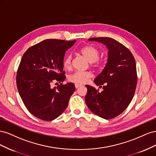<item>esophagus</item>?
Listing matches in <instances>:
<instances>
[{
	"mask_svg": "<svg viewBox=\"0 0 156 156\" xmlns=\"http://www.w3.org/2000/svg\"><path fill=\"white\" fill-rule=\"evenodd\" d=\"M75 88H79V87H81L82 85H81V84H75Z\"/></svg>",
	"mask_w": 156,
	"mask_h": 156,
	"instance_id": "obj_1",
	"label": "esophagus"
}]
</instances>
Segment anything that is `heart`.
<instances>
[{
	"label": "heart",
	"mask_w": 156,
	"mask_h": 156,
	"mask_svg": "<svg viewBox=\"0 0 156 156\" xmlns=\"http://www.w3.org/2000/svg\"><path fill=\"white\" fill-rule=\"evenodd\" d=\"M80 53L85 58L94 68L100 67L101 62L98 60L100 56V51L95 47L92 45L84 46L80 50ZM64 67L66 69H69L72 64V55H68L64 60ZM92 77V73L89 72H75L69 75V80L76 84H84L87 83Z\"/></svg>",
	"instance_id": "b5f03b06"
}]
</instances>
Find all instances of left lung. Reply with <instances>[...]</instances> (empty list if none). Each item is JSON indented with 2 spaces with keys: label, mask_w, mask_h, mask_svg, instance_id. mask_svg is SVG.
I'll list each match as a JSON object with an SVG mask.
<instances>
[{
  "label": "left lung",
  "mask_w": 156,
  "mask_h": 156,
  "mask_svg": "<svg viewBox=\"0 0 156 156\" xmlns=\"http://www.w3.org/2000/svg\"><path fill=\"white\" fill-rule=\"evenodd\" d=\"M88 41L105 45L108 51L105 67L94 81L103 90L99 92L86 85V104L97 116L111 119L124 111L133 98L137 83L135 60L128 49L111 37H92Z\"/></svg>",
  "instance_id": "1"
}]
</instances>
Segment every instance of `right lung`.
<instances>
[{
    "label": "right lung",
    "mask_w": 156,
    "mask_h": 156,
    "mask_svg": "<svg viewBox=\"0 0 156 156\" xmlns=\"http://www.w3.org/2000/svg\"><path fill=\"white\" fill-rule=\"evenodd\" d=\"M75 42L45 40L28 49L21 60L16 77L19 94L28 111L41 120L58 117L75 90L72 83L51 87L54 81L60 83L65 80L64 55Z\"/></svg>",
    "instance_id": "1"
}]
</instances>
